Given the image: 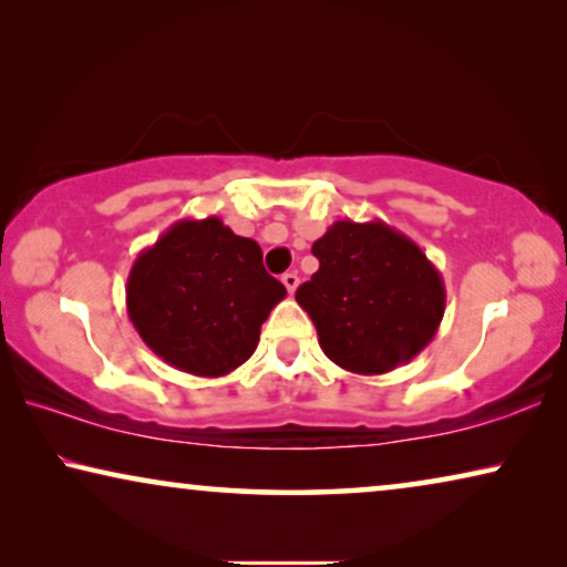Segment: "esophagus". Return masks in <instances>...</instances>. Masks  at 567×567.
<instances>
[{
  "mask_svg": "<svg viewBox=\"0 0 567 567\" xmlns=\"http://www.w3.org/2000/svg\"><path fill=\"white\" fill-rule=\"evenodd\" d=\"M281 281H284L286 291H289V293L297 291V286H299V276H297V270H289V274H284V276H281Z\"/></svg>",
  "mask_w": 567,
  "mask_h": 567,
  "instance_id": "34e87169",
  "label": "esophagus"
}]
</instances>
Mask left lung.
Segmentation results:
<instances>
[{
    "mask_svg": "<svg viewBox=\"0 0 567 567\" xmlns=\"http://www.w3.org/2000/svg\"><path fill=\"white\" fill-rule=\"evenodd\" d=\"M320 268L297 289L320 348L353 374H386L436 336L446 289L413 239L384 221H336L312 245Z\"/></svg>",
    "mask_w": 567,
    "mask_h": 567,
    "instance_id": "8db88e82",
    "label": "left lung"
}]
</instances>
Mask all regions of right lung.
<instances>
[{
	"label": "right lung",
	"instance_id": "1",
	"mask_svg": "<svg viewBox=\"0 0 567 567\" xmlns=\"http://www.w3.org/2000/svg\"><path fill=\"white\" fill-rule=\"evenodd\" d=\"M286 297L255 239L219 216L181 219L138 252L126 284L128 320L169 367L224 377L255 353L270 309Z\"/></svg>",
	"mask_w": 567,
	"mask_h": 567
}]
</instances>
